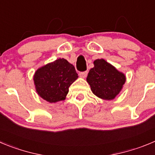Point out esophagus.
Here are the masks:
<instances>
[{
    "instance_id": "esophagus-1",
    "label": "esophagus",
    "mask_w": 155,
    "mask_h": 155,
    "mask_svg": "<svg viewBox=\"0 0 155 155\" xmlns=\"http://www.w3.org/2000/svg\"><path fill=\"white\" fill-rule=\"evenodd\" d=\"M87 75V71H82L79 72V76L81 77V78H86Z\"/></svg>"
}]
</instances>
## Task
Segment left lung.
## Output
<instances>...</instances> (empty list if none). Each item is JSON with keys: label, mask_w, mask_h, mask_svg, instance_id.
Masks as SVG:
<instances>
[{"label": "left lung", "mask_w": 155, "mask_h": 155, "mask_svg": "<svg viewBox=\"0 0 155 155\" xmlns=\"http://www.w3.org/2000/svg\"><path fill=\"white\" fill-rule=\"evenodd\" d=\"M94 64L87 78L92 92L100 98L112 100L121 90L125 76L104 59L94 61Z\"/></svg>", "instance_id": "left-lung-1"}]
</instances>
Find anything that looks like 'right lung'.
Here are the masks:
<instances>
[{
  "label": "right lung",
  "instance_id": "1",
  "mask_svg": "<svg viewBox=\"0 0 155 155\" xmlns=\"http://www.w3.org/2000/svg\"><path fill=\"white\" fill-rule=\"evenodd\" d=\"M78 78L75 68L64 58L39 68L35 74V87L38 94L50 103L64 100L69 87Z\"/></svg>",
  "mask_w": 155,
  "mask_h": 155
}]
</instances>
